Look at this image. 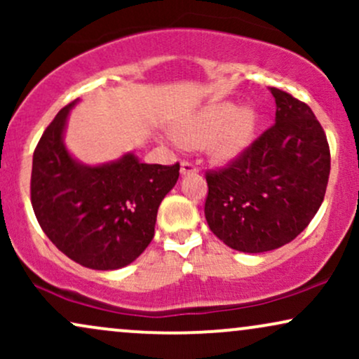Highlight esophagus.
Returning a JSON list of instances; mask_svg holds the SVG:
<instances>
[{"instance_id": "34e87169", "label": "esophagus", "mask_w": 359, "mask_h": 359, "mask_svg": "<svg viewBox=\"0 0 359 359\" xmlns=\"http://www.w3.org/2000/svg\"><path fill=\"white\" fill-rule=\"evenodd\" d=\"M197 172H199V170H197V168L194 167L191 162H185V160H184V162H180V175H182V177L184 175H196Z\"/></svg>"}]
</instances>
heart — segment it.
Instances as JSON below:
<instances>
[{
    "label": "heart",
    "instance_id": "obj_1",
    "mask_svg": "<svg viewBox=\"0 0 359 359\" xmlns=\"http://www.w3.org/2000/svg\"><path fill=\"white\" fill-rule=\"evenodd\" d=\"M258 113L253 106L229 101L205 104L172 126V135L180 145L204 148L216 163L228 165L236 162L253 145L258 131Z\"/></svg>",
    "mask_w": 359,
    "mask_h": 359
}]
</instances>
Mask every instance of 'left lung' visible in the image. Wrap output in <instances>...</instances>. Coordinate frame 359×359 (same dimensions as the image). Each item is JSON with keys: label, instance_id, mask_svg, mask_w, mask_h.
I'll use <instances>...</instances> for the list:
<instances>
[{"label": "left lung", "instance_id": "1", "mask_svg": "<svg viewBox=\"0 0 359 359\" xmlns=\"http://www.w3.org/2000/svg\"><path fill=\"white\" fill-rule=\"evenodd\" d=\"M275 125L231 167L209 172V228L243 253L277 250L297 238L319 211L331 172L325 133L306 102L270 88Z\"/></svg>", "mask_w": 359, "mask_h": 359}]
</instances>
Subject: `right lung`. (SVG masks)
I'll use <instances>...</instances> for the list:
<instances>
[{
  "mask_svg": "<svg viewBox=\"0 0 359 359\" xmlns=\"http://www.w3.org/2000/svg\"><path fill=\"white\" fill-rule=\"evenodd\" d=\"M62 108L43 131L32 165V205L48 240L65 257L93 270L130 265L150 245L156 212L179 179V163H142L133 151L86 165L64 142Z\"/></svg>",
  "mask_w": 359,
  "mask_h": 359,
  "instance_id": "add662e5",
  "label": "right lung"
}]
</instances>
